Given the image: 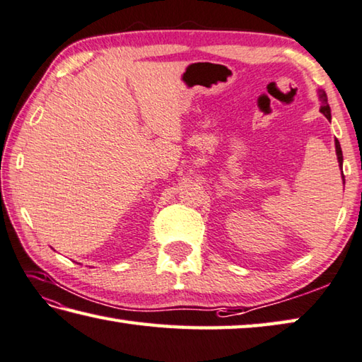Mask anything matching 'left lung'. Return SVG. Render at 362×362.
<instances>
[{
  "instance_id": "obj_1",
  "label": "left lung",
  "mask_w": 362,
  "mask_h": 362,
  "mask_svg": "<svg viewBox=\"0 0 362 362\" xmlns=\"http://www.w3.org/2000/svg\"><path fill=\"white\" fill-rule=\"evenodd\" d=\"M318 96H320V101H321V107H320V112L323 114L327 120H331V107L329 104H327V96L323 90H318ZM336 153H337V160H339V166L341 169V163H344V155H341V148H340V144L336 139ZM341 179H344L345 183V177L344 173H341Z\"/></svg>"
}]
</instances>
